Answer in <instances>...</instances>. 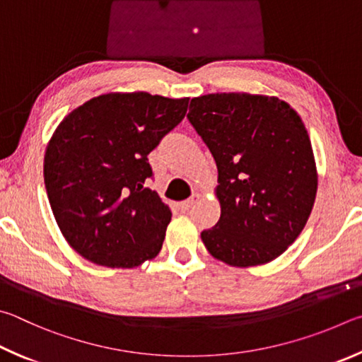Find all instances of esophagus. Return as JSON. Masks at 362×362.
Instances as JSON below:
<instances>
[{
    "label": "esophagus",
    "instance_id": "1",
    "mask_svg": "<svg viewBox=\"0 0 362 362\" xmlns=\"http://www.w3.org/2000/svg\"><path fill=\"white\" fill-rule=\"evenodd\" d=\"M197 200H199V195H194V197H191V199H187L185 202H180V204H177V206H180L181 211H189Z\"/></svg>",
    "mask_w": 362,
    "mask_h": 362
}]
</instances>
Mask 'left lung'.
<instances>
[{
    "label": "left lung",
    "instance_id": "left-lung-1",
    "mask_svg": "<svg viewBox=\"0 0 362 362\" xmlns=\"http://www.w3.org/2000/svg\"><path fill=\"white\" fill-rule=\"evenodd\" d=\"M187 119L218 167L221 218L202 242L233 267L274 261L300 235L318 189L300 116L276 97L232 92L192 98Z\"/></svg>",
    "mask_w": 362,
    "mask_h": 362
}]
</instances>
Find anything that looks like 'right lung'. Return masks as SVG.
Segmentation results:
<instances>
[{
  "instance_id": "add662e5",
  "label": "right lung",
  "mask_w": 362,
  "mask_h": 362,
  "mask_svg": "<svg viewBox=\"0 0 362 362\" xmlns=\"http://www.w3.org/2000/svg\"><path fill=\"white\" fill-rule=\"evenodd\" d=\"M189 98L106 93L57 127L44 182L63 237L97 265L132 269L156 257L171 219L148 187V154L186 116Z\"/></svg>"
}]
</instances>
